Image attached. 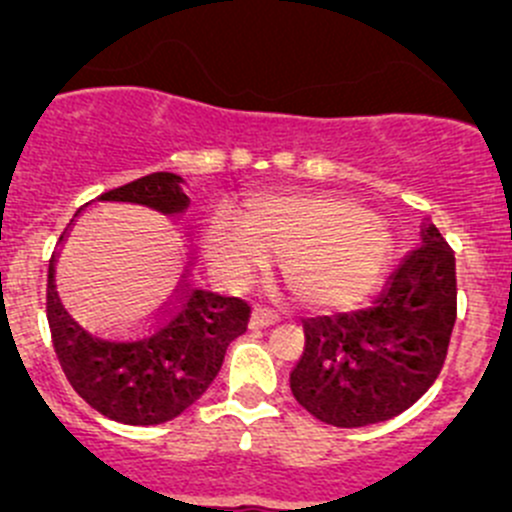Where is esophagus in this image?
Wrapping results in <instances>:
<instances>
[{
	"instance_id": "34e87169",
	"label": "esophagus",
	"mask_w": 512,
	"mask_h": 512,
	"mask_svg": "<svg viewBox=\"0 0 512 512\" xmlns=\"http://www.w3.org/2000/svg\"><path fill=\"white\" fill-rule=\"evenodd\" d=\"M278 313L276 311H268V308H254L251 311V326L261 328V326H271V323L278 321Z\"/></svg>"
}]
</instances>
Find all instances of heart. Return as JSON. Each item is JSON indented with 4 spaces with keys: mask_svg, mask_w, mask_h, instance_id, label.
<instances>
[{
    "mask_svg": "<svg viewBox=\"0 0 512 512\" xmlns=\"http://www.w3.org/2000/svg\"><path fill=\"white\" fill-rule=\"evenodd\" d=\"M204 251L241 283L281 258L291 296L313 311H343L366 301L386 271L391 239L381 221L343 196L273 194L241 209L239 226L211 221Z\"/></svg>",
    "mask_w": 512,
    "mask_h": 512,
    "instance_id": "obj_1",
    "label": "heart"
}]
</instances>
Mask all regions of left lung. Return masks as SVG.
Segmentation results:
<instances>
[{
	"instance_id": "1",
	"label": "left lung",
	"mask_w": 512,
	"mask_h": 512,
	"mask_svg": "<svg viewBox=\"0 0 512 512\" xmlns=\"http://www.w3.org/2000/svg\"><path fill=\"white\" fill-rule=\"evenodd\" d=\"M455 313V254L426 219L421 246L403 258L376 306L303 321L306 346L291 371L293 396L336 428L398 416L438 378Z\"/></svg>"
}]
</instances>
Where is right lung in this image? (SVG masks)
I'll return each mask as SVG.
<instances>
[{"mask_svg":"<svg viewBox=\"0 0 512 512\" xmlns=\"http://www.w3.org/2000/svg\"><path fill=\"white\" fill-rule=\"evenodd\" d=\"M94 201L144 206L166 219H176L189 206L181 176L171 171L146 174ZM54 258L57 251L47 276L54 353L74 391L111 421L156 426L181 416L214 383L229 343L249 326V303L209 291L189 273L166 303L129 313L124 321H91L59 293Z\"/></svg>","mask_w":512,"mask_h":512,"instance_id":"add662e5","label":"right lung"}]
</instances>
